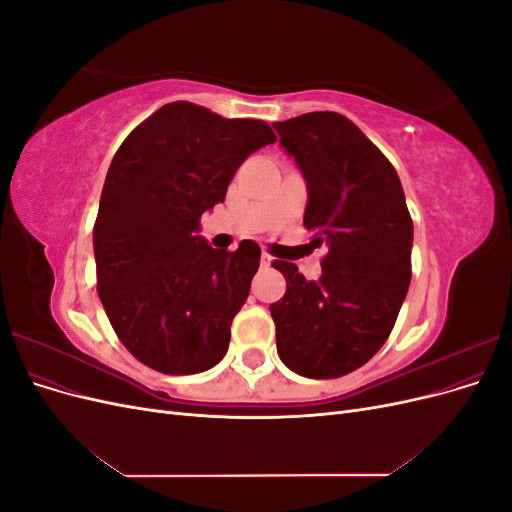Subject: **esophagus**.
<instances>
[{"instance_id":"1","label":"esophagus","mask_w":512,"mask_h":512,"mask_svg":"<svg viewBox=\"0 0 512 512\" xmlns=\"http://www.w3.org/2000/svg\"><path fill=\"white\" fill-rule=\"evenodd\" d=\"M271 260H273V258H271L267 252H262V254H260V265H262V267H269V265H271Z\"/></svg>"}]
</instances>
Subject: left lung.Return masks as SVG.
<instances>
[{"label": "left lung", "instance_id": "8db88e82", "mask_svg": "<svg viewBox=\"0 0 512 512\" xmlns=\"http://www.w3.org/2000/svg\"><path fill=\"white\" fill-rule=\"evenodd\" d=\"M273 128L307 183L303 224L327 245L318 282L286 277L273 303L277 354L305 378H339L389 339L412 277V218L393 164L339 113H305Z\"/></svg>", "mask_w": 512, "mask_h": 512}]
</instances>
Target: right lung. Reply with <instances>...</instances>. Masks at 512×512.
Returning a JSON list of instances; mask_svg holds the SVG:
<instances>
[{
    "label": "right lung",
    "mask_w": 512,
    "mask_h": 512,
    "mask_svg": "<svg viewBox=\"0 0 512 512\" xmlns=\"http://www.w3.org/2000/svg\"><path fill=\"white\" fill-rule=\"evenodd\" d=\"M277 141L258 119H224L170 102L117 149L94 226L98 294L121 344L162 374L222 361L250 294L260 247L213 250L200 215L222 203L250 153Z\"/></svg>",
    "instance_id": "obj_1"
}]
</instances>
